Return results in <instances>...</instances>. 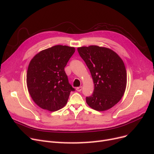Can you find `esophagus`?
Segmentation results:
<instances>
[{
  "instance_id": "esophagus-1",
  "label": "esophagus",
  "mask_w": 154,
  "mask_h": 154,
  "mask_svg": "<svg viewBox=\"0 0 154 154\" xmlns=\"http://www.w3.org/2000/svg\"><path fill=\"white\" fill-rule=\"evenodd\" d=\"M76 90L78 91V92H80L82 90V87L80 86V87H78L76 88Z\"/></svg>"
}]
</instances>
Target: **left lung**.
<instances>
[{
	"instance_id": "8db88e82",
	"label": "left lung",
	"mask_w": 154,
	"mask_h": 154,
	"mask_svg": "<svg viewBox=\"0 0 154 154\" xmlns=\"http://www.w3.org/2000/svg\"><path fill=\"white\" fill-rule=\"evenodd\" d=\"M78 51L94 83L92 94L86 97L87 103L97 111L110 109L122 99L127 87L123 61L114 51L97 45L78 48Z\"/></svg>"
}]
</instances>
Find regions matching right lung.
<instances>
[{"label": "right lung", "instance_id": "obj_1", "mask_svg": "<svg viewBox=\"0 0 154 154\" xmlns=\"http://www.w3.org/2000/svg\"><path fill=\"white\" fill-rule=\"evenodd\" d=\"M75 48L57 45L41 51L31 59L26 75L27 87L35 103L40 108L57 111L66 105L71 91L64 68Z\"/></svg>", "mask_w": 154, "mask_h": 154}]
</instances>
